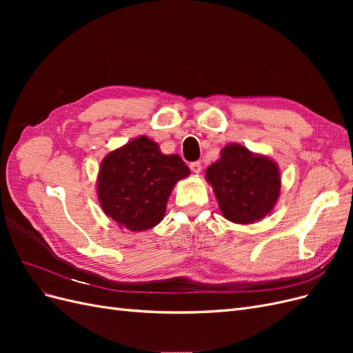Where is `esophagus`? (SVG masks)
Wrapping results in <instances>:
<instances>
[{"label": "esophagus", "mask_w": 353, "mask_h": 353, "mask_svg": "<svg viewBox=\"0 0 353 353\" xmlns=\"http://www.w3.org/2000/svg\"><path fill=\"white\" fill-rule=\"evenodd\" d=\"M190 169L193 170V174H200L201 172V163L200 162L190 163Z\"/></svg>", "instance_id": "1"}]
</instances>
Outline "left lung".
Segmentation results:
<instances>
[{"mask_svg": "<svg viewBox=\"0 0 353 353\" xmlns=\"http://www.w3.org/2000/svg\"><path fill=\"white\" fill-rule=\"evenodd\" d=\"M206 181L218 200L222 216L236 223L258 222L280 197L279 165L241 144H228L206 169Z\"/></svg>", "mask_w": 353, "mask_h": 353, "instance_id": "obj_1", "label": "left lung"}]
</instances>
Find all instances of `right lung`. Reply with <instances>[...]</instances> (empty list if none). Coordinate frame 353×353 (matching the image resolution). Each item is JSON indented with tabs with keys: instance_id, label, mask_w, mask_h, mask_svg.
Instances as JSON below:
<instances>
[{
	"instance_id": "obj_1",
	"label": "right lung",
	"mask_w": 353,
	"mask_h": 353,
	"mask_svg": "<svg viewBox=\"0 0 353 353\" xmlns=\"http://www.w3.org/2000/svg\"><path fill=\"white\" fill-rule=\"evenodd\" d=\"M188 175L190 168L178 154H163L157 143L141 135L105 154L97 197L121 228L145 231L163 219L175 184Z\"/></svg>"
}]
</instances>
